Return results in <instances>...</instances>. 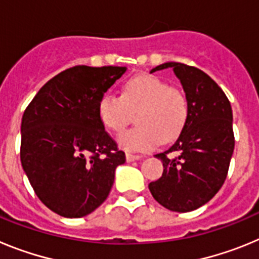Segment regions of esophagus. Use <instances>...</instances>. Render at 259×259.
Here are the masks:
<instances>
[{
	"mask_svg": "<svg viewBox=\"0 0 259 259\" xmlns=\"http://www.w3.org/2000/svg\"><path fill=\"white\" fill-rule=\"evenodd\" d=\"M141 158H143V155L140 154H131V153H127V154H125V159H127V162L139 161V159H141Z\"/></svg>",
	"mask_w": 259,
	"mask_h": 259,
	"instance_id": "obj_1",
	"label": "esophagus"
}]
</instances>
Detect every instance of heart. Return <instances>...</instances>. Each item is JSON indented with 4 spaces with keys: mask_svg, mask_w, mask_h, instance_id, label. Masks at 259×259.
<instances>
[{
    "mask_svg": "<svg viewBox=\"0 0 259 259\" xmlns=\"http://www.w3.org/2000/svg\"><path fill=\"white\" fill-rule=\"evenodd\" d=\"M98 118L106 130L120 134L136 116V128L118 137L130 153L150 152L182 134L189 116L188 98L183 91L154 75H137L127 80L122 96L105 93L98 101Z\"/></svg>",
    "mask_w": 259,
    "mask_h": 259,
    "instance_id": "heart-1",
    "label": "heart"
}]
</instances>
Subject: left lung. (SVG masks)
Returning a JSON list of instances; mask_svg holds the SVG:
<instances>
[{
	"instance_id": "1",
	"label": "left lung",
	"mask_w": 259,
	"mask_h": 259,
	"mask_svg": "<svg viewBox=\"0 0 259 259\" xmlns=\"http://www.w3.org/2000/svg\"><path fill=\"white\" fill-rule=\"evenodd\" d=\"M189 102L188 122L170 149L155 154L163 174L149 184L154 200L171 211L187 212L209 202L227 178L235 148L232 109L214 80L192 66L167 62Z\"/></svg>"
}]
</instances>
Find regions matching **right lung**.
<instances>
[{"label":"right lung","mask_w":259,"mask_h":259,"mask_svg":"<svg viewBox=\"0 0 259 259\" xmlns=\"http://www.w3.org/2000/svg\"><path fill=\"white\" fill-rule=\"evenodd\" d=\"M127 67L75 66L50 79L22 118L20 162L41 202L81 218L107 198L125 162L98 118V101Z\"/></svg>","instance_id":"1"}]
</instances>
